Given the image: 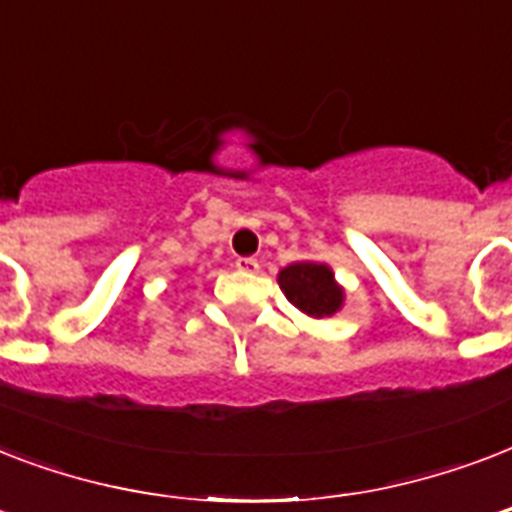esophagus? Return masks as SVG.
Listing matches in <instances>:
<instances>
[{
	"label": "esophagus",
	"instance_id": "obj_1",
	"mask_svg": "<svg viewBox=\"0 0 512 512\" xmlns=\"http://www.w3.org/2000/svg\"><path fill=\"white\" fill-rule=\"evenodd\" d=\"M236 268H239V273H255L260 271V263H257L255 257H239V260H236Z\"/></svg>",
	"mask_w": 512,
	"mask_h": 512
}]
</instances>
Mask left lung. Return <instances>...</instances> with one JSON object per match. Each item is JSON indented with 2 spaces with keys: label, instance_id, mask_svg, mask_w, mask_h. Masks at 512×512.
Here are the masks:
<instances>
[{
  "label": "left lung",
  "instance_id": "obj_1",
  "mask_svg": "<svg viewBox=\"0 0 512 512\" xmlns=\"http://www.w3.org/2000/svg\"><path fill=\"white\" fill-rule=\"evenodd\" d=\"M279 287L287 300L311 319H329L345 303V292L324 263H292L279 271Z\"/></svg>",
  "mask_w": 512,
  "mask_h": 512
}]
</instances>
